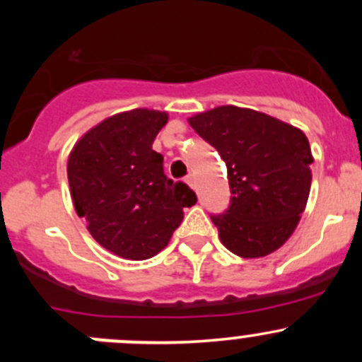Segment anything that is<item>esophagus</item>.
<instances>
[{"instance_id":"obj_1","label":"esophagus","mask_w":362,"mask_h":362,"mask_svg":"<svg viewBox=\"0 0 362 362\" xmlns=\"http://www.w3.org/2000/svg\"><path fill=\"white\" fill-rule=\"evenodd\" d=\"M185 184H187L189 187H191V189H194V187H196V184H194V178H192V177H187V178H185Z\"/></svg>"}]
</instances>
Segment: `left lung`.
<instances>
[{
    "label": "left lung",
    "mask_w": 362,
    "mask_h": 362,
    "mask_svg": "<svg viewBox=\"0 0 362 362\" xmlns=\"http://www.w3.org/2000/svg\"><path fill=\"white\" fill-rule=\"evenodd\" d=\"M187 120L228 166L231 204L226 214L211 217L222 245L245 259L280 249L294 233L312 185L313 156L305 133L235 105Z\"/></svg>",
    "instance_id": "1"
}]
</instances>
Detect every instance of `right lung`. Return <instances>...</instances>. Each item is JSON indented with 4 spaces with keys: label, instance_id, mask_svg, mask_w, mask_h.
<instances>
[{
    "label": "right lung",
    "instance_id": "add662e5",
    "mask_svg": "<svg viewBox=\"0 0 362 362\" xmlns=\"http://www.w3.org/2000/svg\"><path fill=\"white\" fill-rule=\"evenodd\" d=\"M168 113L134 108L90 127L68 158V182L76 215L103 249L129 261L154 257L170 243L184 208L198 199L164 175L152 151Z\"/></svg>",
    "mask_w": 362,
    "mask_h": 362
}]
</instances>
